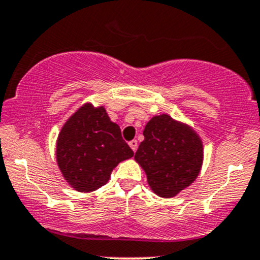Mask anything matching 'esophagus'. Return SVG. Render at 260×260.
I'll list each match as a JSON object with an SVG mask.
<instances>
[{
	"mask_svg": "<svg viewBox=\"0 0 260 260\" xmlns=\"http://www.w3.org/2000/svg\"><path fill=\"white\" fill-rule=\"evenodd\" d=\"M128 145H129L131 148H132L133 152L137 151V147H138V142H137V141H136V140L129 141V143H128Z\"/></svg>",
	"mask_w": 260,
	"mask_h": 260,
	"instance_id": "34e87169",
	"label": "esophagus"
}]
</instances>
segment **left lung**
I'll use <instances>...</instances> for the list:
<instances>
[{
  "label": "left lung",
  "instance_id": "1",
  "mask_svg": "<svg viewBox=\"0 0 260 260\" xmlns=\"http://www.w3.org/2000/svg\"><path fill=\"white\" fill-rule=\"evenodd\" d=\"M143 136L135 159L145 170L154 193L174 198L198 177L203 165V142L192 128L167 114L152 118Z\"/></svg>",
  "mask_w": 260,
  "mask_h": 260
}]
</instances>
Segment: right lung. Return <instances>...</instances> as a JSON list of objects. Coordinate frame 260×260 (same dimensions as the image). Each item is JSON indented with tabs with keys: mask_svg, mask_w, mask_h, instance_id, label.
<instances>
[{
	"mask_svg": "<svg viewBox=\"0 0 260 260\" xmlns=\"http://www.w3.org/2000/svg\"><path fill=\"white\" fill-rule=\"evenodd\" d=\"M133 154L104 107L94 108L90 103L67 120L56 142L57 166L79 192H91L106 185L114 167Z\"/></svg>",
	"mask_w": 260,
	"mask_h": 260,
	"instance_id": "right-lung-1",
	"label": "right lung"
}]
</instances>
